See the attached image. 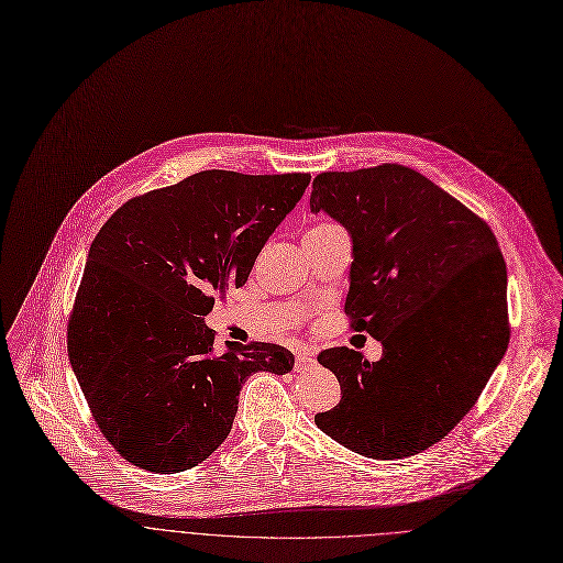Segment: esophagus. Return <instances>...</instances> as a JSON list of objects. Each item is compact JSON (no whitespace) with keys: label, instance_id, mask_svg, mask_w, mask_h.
I'll use <instances>...</instances> for the list:
<instances>
[{"label":"esophagus","instance_id":"esophagus-1","mask_svg":"<svg viewBox=\"0 0 563 563\" xmlns=\"http://www.w3.org/2000/svg\"><path fill=\"white\" fill-rule=\"evenodd\" d=\"M313 357H316V349H311V346H300V349L296 351V368L307 366L309 362H313Z\"/></svg>","mask_w":563,"mask_h":563}]
</instances>
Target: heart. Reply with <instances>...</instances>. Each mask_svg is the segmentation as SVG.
Masks as SVG:
<instances>
[{
	"label": "heart",
	"mask_w": 563,
	"mask_h": 563,
	"mask_svg": "<svg viewBox=\"0 0 563 563\" xmlns=\"http://www.w3.org/2000/svg\"><path fill=\"white\" fill-rule=\"evenodd\" d=\"M329 228H335L333 223H318V225H313L309 232H322V230H329Z\"/></svg>",
	"instance_id": "heart-1"
}]
</instances>
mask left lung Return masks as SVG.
<instances>
[{"label": "left lung", "mask_w": 563, "mask_h": 563, "mask_svg": "<svg viewBox=\"0 0 563 563\" xmlns=\"http://www.w3.org/2000/svg\"><path fill=\"white\" fill-rule=\"evenodd\" d=\"M309 206L353 241L344 313L383 357L331 346L340 402L313 420L342 446L402 460L440 442L477 402L508 340L506 265L488 223L420 172L383 163L313 178Z\"/></svg>", "instance_id": "8db88e82"}]
</instances>
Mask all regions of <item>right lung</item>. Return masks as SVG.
Wrapping results in <instances>:
<instances>
[{
  "label": "right lung",
  "instance_id": "add662e5",
  "mask_svg": "<svg viewBox=\"0 0 563 563\" xmlns=\"http://www.w3.org/2000/svg\"><path fill=\"white\" fill-rule=\"evenodd\" d=\"M311 176L206 169L125 201L95 236L68 357L103 438L130 464L180 473L232 431L247 376L291 371L272 342H225L203 316L243 287Z\"/></svg>",
  "mask_w": 563,
  "mask_h": 563
}]
</instances>
